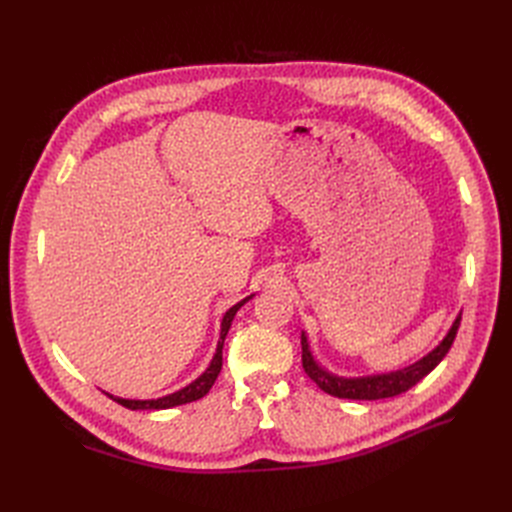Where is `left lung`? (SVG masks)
I'll list each match as a JSON object with an SVG mask.
<instances>
[{"mask_svg":"<svg viewBox=\"0 0 512 512\" xmlns=\"http://www.w3.org/2000/svg\"><path fill=\"white\" fill-rule=\"evenodd\" d=\"M461 316L455 320V324L448 331V335L442 339V344L429 352L425 359H421L418 363L399 369V371H391V374H382V376H367V378H337L327 374V371L320 369L314 361L312 352H309L307 346V337L305 333L301 335V348H303V369L305 374L316 382L318 389H322L324 393H329L333 397L339 399H384V397H395L410 391L416 382H421L427 374H431L433 369L438 367V363L444 359L446 352L451 350L455 337H457V329H459Z\"/></svg>","mask_w":512,"mask_h":512,"instance_id":"1","label":"left lung"}]
</instances>
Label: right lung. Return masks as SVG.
<instances>
[{
	"label": "right lung",
	"instance_id": "obj_1",
	"mask_svg": "<svg viewBox=\"0 0 512 512\" xmlns=\"http://www.w3.org/2000/svg\"><path fill=\"white\" fill-rule=\"evenodd\" d=\"M250 299H252V297H247V299L239 301L237 305H232V307L228 309L224 320H222L220 342H218V350H215V356H213L211 365L207 367V371H205L203 376H200L198 380H194L192 384L185 386V389H181V391H177V393H173V395H166V397H160V399H147V401H141V399H121V397H113V395H108V397H111L113 401H117V404H121L123 408H128V410H166V408H175V406H181V404H190V401H196V399H200V397H205V395L209 393L211 386H213V382L218 380V374H220V369H222V348H224V339H226V335H228L232 318H235V314L239 312V307H241L245 301H250Z\"/></svg>",
	"mask_w": 512,
	"mask_h": 512
}]
</instances>
